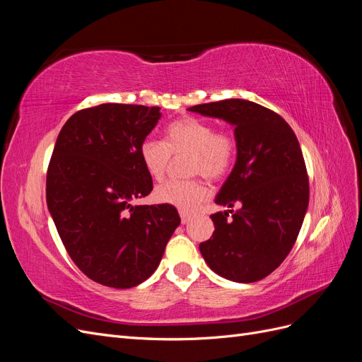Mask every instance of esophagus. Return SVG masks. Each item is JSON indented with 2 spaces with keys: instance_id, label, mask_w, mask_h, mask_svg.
<instances>
[{
  "instance_id": "34e87169",
  "label": "esophagus",
  "mask_w": 362,
  "mask_h": 362,
  "mask_svg": "<svg viewBox=\"0 0 362 362\" xmlns=\"http://www.w3.org/2000/svg\"><path fill=\"white\" fill-rule=\"evenodd\" d=\"M180 216H181V223H182V225H187V223L192 221V216H190L189 213L180 211Z\"/></svg>"
}]
</instances>
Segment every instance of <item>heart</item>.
<instances>
[{"mask_svg": "<svg viewBox=\"0 0 362 362\" xmlns=\"http://www.w3.org/2000/svg\"><path fill=\"white\" fill-rule=\"evenodd\" d=\"M237 144L229 131H214V127L196 117H182L169 124L164 141L148 139L140 145V161L151 178L163 180L170 156H189L187 175L217 181L225 177L235 157ZM206 196L201 180L169 181L154 190L158 204L172 205L180 211H192Z\"/></svg>", "mask_w": 362, "mask_h": 362, "instance_id": "heart-1", "label": "heart"}]
</instances>
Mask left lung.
<instances>
[{"instance_id": "1", "label": "left lung", "mask_w": 362, "mask_h": 362, "mask_svg": "<svg viewBox=\"0 0 362 362\" xmlns=\"http://www.w3.org/2000/svg\"><path fill=\"white\" fill-rule=\"evenodd\" d=\"M189 112L231 124L237 144L234 169L214 202L240 208L210 216L214 233L199 245L201 254L225 279L259 281L287 258L308 208L310 182L298 137L278 113L246 100L199 104Z\"/></svg>"}]
</instances>
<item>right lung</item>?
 Returning <instances> with one entry per match:
<instances>
[{
	"label": "right lung",
	"instance_id": "add662e5",
	"mask_svg": "<svg viewBox=\"0 0 362 362\" xmlns=\"http://www.w3.org/2000/svg\"><path fill=\"white\" fill-rule=\"evenodd\" d=\"M160 117V107L84 108L63 125L52 151L48 210L76 267L107 287L146 281L181 222L172 205H133L152 192L139 149Z\"/></svg>",
	"mask_w": 362,
	"mask_h": 362
}]
</instances>
